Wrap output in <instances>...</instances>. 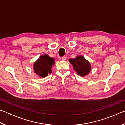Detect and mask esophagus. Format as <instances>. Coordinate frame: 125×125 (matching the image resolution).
I'll return each mask as SVG.
<instances>
[{
  "label": "esophagus",
  "mask_w": 125,
  "mask_h": 125,
  "mask_svg": "<svg viewBox=\"0 0 125 125\" xmlns=\"http://www.w3.org/2000/svg\"><path fill=\"white\" fill-rule=\"evenodd\" d=\"M65 60H66V57H65V56L62 57V61H65Z\"/></svg>",
  "instance_id": "obj_1"
}]
</instances>
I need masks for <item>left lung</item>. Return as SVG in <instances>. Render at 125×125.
I'll list each match as a JSON object with an SVG mask.
<instances>
[{
	"instance_id": "8db88e82",
	"label": "left lung",
	"mask_w": 125,
	"mask_h": 125,
	"mask_svg": "<svg viewBox=\"0 0 125 125\" xmlns=\"http://www.w3.org/2000/svg\"><path fill=\"white\" fill-rule=\"evenodd\" d=\"M69 61L78 75L85 77L90 72L92 67L90 62L81 55L77 56L75 58H70Z\"/></svg>"
}]
</instances>
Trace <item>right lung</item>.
<instances>
[{"label":"right lung","mask_w":125,"mask_h":125,"mask_svg":"<svg viewBox=\"0 0 125 125\" xmlns=\"http://www.w3.org/2000/svg\"><path fill=\"white\" fill-rule=\"evenodd\" d=\"M54 63L53 58L47 54L42 55L33 63V71L40 78H45L52 73L51 69Z\"/></svg>","instance_id":"1"}]
</instances>
